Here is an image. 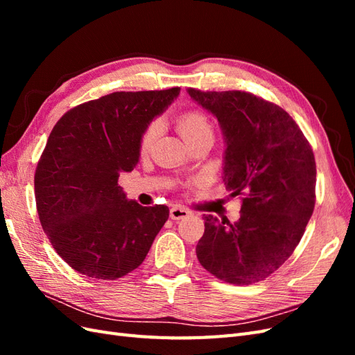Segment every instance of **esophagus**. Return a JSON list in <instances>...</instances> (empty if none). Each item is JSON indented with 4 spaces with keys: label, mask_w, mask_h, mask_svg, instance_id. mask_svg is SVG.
<instances>
[{
    "label": "esophagus",
    "mask_w": 355,
    "mask_h": 355,
    "mask_svg": "<svg viewBox=\"0 0 355 355\" xmlns=\"http://www.w3.org/2000/svg\"><path fill=\"white\" fill-rule=\"evenodd\" d=\"M189 216V210L180 207V206H173L170 209V218L173 220H179V219H184Z\"/></svg>",
    "instance_id": "obj_1"
}]
</instances>
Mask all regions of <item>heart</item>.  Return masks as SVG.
Segmentation results:
<instances>
[{"mask_svg": "<svg viewBox=\"0 0 355 355\" xmlns=\"http://www.w3.org/2000/svg\"><path fill=\"white\" fill-rule=\"evenodd\" d=\"M176 127L179 133L184 137V141L191 145L201 139L211 137L213 139V124L209 120L207 115H204L200 111H187L180 114L176 120ZM158 136V127L155 124H149L145 132L142 133L141 142H139V149L142 154L151 151Z\"/></svg>", "mask_w": 355, "mask_h": 355, "instance_id": "obj_1", "label": "heart"}]
</instances>
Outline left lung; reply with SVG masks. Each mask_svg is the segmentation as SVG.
I'll use <instances>...</instances> for the list:
<instances>
[{
  "mask_svg": "<svg viewBox=\"0 0 355 355\" xmlns=\"http://www.w3.org/2000/svg\"><path fill=\"white\" fill-rule=\"evenodd\" d=\"M218 118L225 141L223 182L243 196L240 219L204 214L197 257L220 280L262 282L296 249L315 204V159L302 130L278 105L245 92L188 89Z\"/></svg>",
  "mask_w": 355,
  "mask_h": 355,
  "instance_id": "8db88e82",
  "label": "left lung"
}]
</instances>
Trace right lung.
Listing matches in <instances>:
<instances>
[{
	"instance_id": "1",
	"label": "right lung",
	"mask_w": 355,
	"mask_h": 355,
	"mask_svg": "<svg viewBox=\"0 0 355 355\" xmlns=\"http://www.w3.org/2000/svg\"><path fill=\"white\" fill-rule=\"evenodd\" d=\"M180 89L115 92L69 110L53 127L35 170L41 227L75 271L116 280L144 262L167 206L127 200L118 178L141 157L145 128Z\"/></svg>"
}]
</instances>
